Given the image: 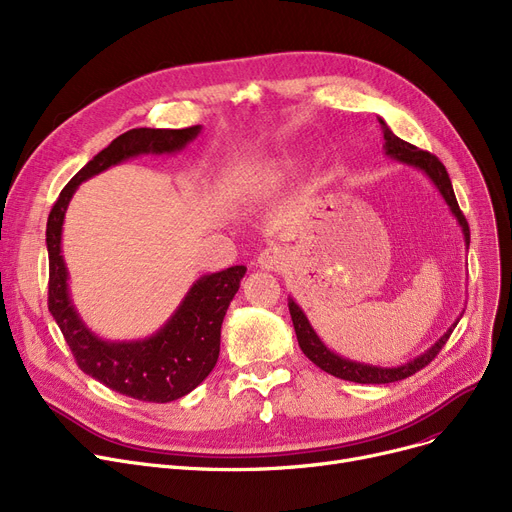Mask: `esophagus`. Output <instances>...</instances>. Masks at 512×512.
Here are the masks:
<instances>
[{"instance_id":"1","label":"esophagus","mask_w":512,"mask_h":512,"mask_svg":"<svg viewBox=\"0 0 512 512\" xmlns=\"http://www.w3.org/2000/svg\"><path fill=\"white\" fill-rule=\"evenodd\" d=\"M288 261V253L282 247H270L261 251V255L257 257V265L259 270L263 272H280Z\"/></svg>"}]
</instances>
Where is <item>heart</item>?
<instances>
[{
  "label": "heart",
  "mask_w": 512,
  "mask_h": 512,
  "mask_svg": "<svg viewBox=\"0 0 512 512\" xmlns=\"http://www.w3.org/2000/svg\"><path fill=\"white\" fill-rule=\"evenodd\" d=\"M299 165L301 163L295 154H278V157L265 159L242 180V196L251 203L259 201V198L284 184L288 177H293Z\"/></svg>",
  "instance_id": "b5f03b06"
}]
</instances>
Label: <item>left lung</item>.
Listing matches in <instances>:
<instances>
[{"label":"left lung","mask_w":512,"mask_h":512,"mask_svg":"<svg viewBox=\"0 0 512 512\" xmlns=\"http://www.w3.org/2000/svg\"><path fill=\"white\" fill-rule=\"evenodd\" d=\"M379 123H381V129H383V138H385L383 150H385L387 157L397 161V163H402V165H410V167L422 171L429 177L431 184L439 190V194L443 196V201H446L452 215L456 217L458 226L462 230V236H464V247L469 249V242H471L469 224H466V219H464V215H462V211L456 203V194H454V188H452V182H450V175H448L446 167H443V163L437 157H433L431 152L418 150L416 146L404 142L402 138H397L381 117H379ZM288 311H291L299 347L307 355V358L314 362L318 368H322L324 372L337 376V379L351 381V383H362V385L395 383V381L408 379V376H412L420 368H425L435 358V355L441 351V347L446 345V341L452 335V330L456 328V324L460 322V318L464 314V311H462V314L454 320V324L446 332H443V335L427 351H422L420 355H416L414 360H410L406 364H399V366H374V364H364V362H355V360L343 358V355H339L337 351L328 349L324 345V341L318 337V332L314 330V326L309 324L305 311L297 305V301L293 297H288Z\"/></svg>","instance_id":"1"}]
</instances>
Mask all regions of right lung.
<instances>
[{
  "label": "right lung",
  "mask_w": 512,
  "mask_h": 512,
  "mask_svg": "<svg viewBox=\"0 0 512 512\" xmlns=\"http://www.w3.org/2000/svg\"><path fill=\"white\" fill-rule=\"evenodd\" d=\"M201 125L186 129H129L110 142L64 186L48 217L46 244L50 257L48 307L69 343L79 368L108 389L142 402L167 404L201 385L219 358L221 324L247 274L244 265L205 274L192 282L169 320L146 339L110 341L87 326L71 299L69 270L62 257V226L79 184L142 154H175L184 150Z\"/></svg>",
  "instance_id": "obj_1"
}]
</instances>
